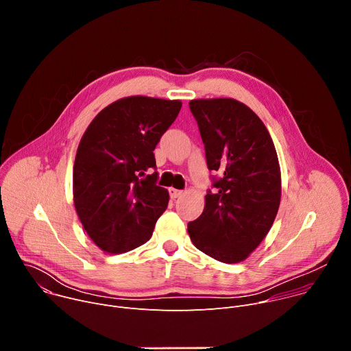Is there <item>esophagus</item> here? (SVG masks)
I'll return each mask as SVG.
<instances>
[{"label":"esophagus","mask_w":351,"mask_h":351,"mask_svg":"<svg viewBox=\"0 0 351 351\" xmlns=\"http://www.w3.org/2000/svg\"><path fill=\"white\" fill-rule=\"evenodd\" d=\"M182 194H183V191H182V190H178V189H173V187H171V189H169V195H171V198H172V199H175V198L180 197Z\"/></svg>","instance_id":"34e87169"}]
</instances>
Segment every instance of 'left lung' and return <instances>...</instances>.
<instances>
[{
    "label": "left lung",
    "instance_id": "1",
    "mask_svg": "<svg viewBox=\"0 0 351 351\" xmlns=\"http://www.w3.org/2000/svg\"><path fill=\"white\" fill-rule=\"evenodd\" d=\"M190 111L204 143L213 178L203 214L187 223L193 244L207 256L236 264L269 232L280 203L276 149L263 121L233 98L193 99Z\"/></svg>",
    "mask_w": 351,
    "mask_h": 351
}]
</instances>
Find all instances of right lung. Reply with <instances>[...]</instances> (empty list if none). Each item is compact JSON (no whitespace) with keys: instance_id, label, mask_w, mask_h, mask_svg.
<instances>
[{"instance_id":"1","label":"right lung","mask_w":351,"mask_h":351,"mask_svg":"<svg viewBox=\"0 0 351 351\" xmlns=\"http://www.w3.org/2000/svg\"><path fill=\"white\" fill-rule=\"evenodd\" d=\"M182 103L143 95L121 98L86 129L73 165V202L90 239L110 254L144 244L168 207L157 186L154 149Z\"/></svg>"}]
</instances>
